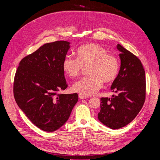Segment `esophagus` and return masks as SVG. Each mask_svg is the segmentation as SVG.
Wrapping results in <instances>:
<instances>
[{
  "label": "esophagus",
  "instance_id": "esophagus-1",
  "mask_svg": "<svg viewBox=\"0 0 160 160\" xmlns=\"http://www.w3.org/2000/svg\"><path fill=\"white\" fill-rule=\"evenodd\" d=\"M79 98L80 99H83L87 98H88V97L85 96V95H81V94H79Z\"/></svg>",
  "mask_w": 160,
  "mask_h": 160
}]
</instances>
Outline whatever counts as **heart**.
Masks as SVG:
<instances>
[{
    "mask_svg": "<svg viewBox=\"0 0 160 160\" xmlns=\"http://www.w3.org/2000/svg\"><path fill=\"white\" fill-rule=\"evenodd\" d=\"M77 59L66 56L62 69L71 78L78 77L83 67H88L89 76L77 81L72 87L73 91L85 96L95 94L105 83H111L117 79L119 61L115 55L108 54L105 48L94 43L81 45L77 50Z\"/></svg>",
    "mask_w": 160,
    "mask_h": 160,
    "instance_id": "heart-1",
    "label": "heart"
}]
</instances>
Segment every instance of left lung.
Instances as JSON below:
<instances>
[{"label":"left lung","instance_id":"obj_1","mask_svg":"<svg viewBox=\"0 0 160 160\" xmlns=\"http://www.w3.org/2000/svg\"><path fill=\"white\" fill-rule=\"evenodd\" d=\"M121 61L118 76L111 86L117 95L101 98L99 122L112 129L122 128L136 117L146 98V74L141 61L119 44Z\"/></svg>","mask_w":160,"mask_h":160}]
</instances>
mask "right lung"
Instances as JSON below:
<instances>
[{
	"label": "right lung",
	"instance_id": "1",
	"mask_svg": "<svg viewBox=\"0 0 160 160\" xmlns=\"http://www.w3.org/2000/svg\"><path fill=\"white\" fill-rule=\"evenodd\" d=\"M71 43H46L21 61L14 81L16 102L37 128L52 132L63 125L78 101V95L58 94L67 88L62 61Z\"/></svg>",
	"mask_w": 160,
	"mask_h": 160
}]
</instances>
